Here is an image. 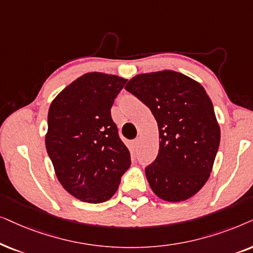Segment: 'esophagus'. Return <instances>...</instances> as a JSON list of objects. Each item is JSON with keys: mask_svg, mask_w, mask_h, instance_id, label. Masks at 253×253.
Wrapping results in <instances>:
<instances>
[{"mask_svg": "<svg viewBox=\"0 0 253 253\" xmlns=\"http://www.w3.org/2000/svg\"><path fill=\"white\" fill-rule=\"evenodd\" d=\"M139 144H140V139H135V140L132 141V147L135 150L137 149V148H139Z\"/></svg>", "mask_w": 253, "mask_h": 253, "instance_id": "obj_1", "label": "esophagus"}]
</instances>
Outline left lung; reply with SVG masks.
Instances as JSON below:
<instances>
[{
    "label": "left lung",
    "mask_w": 253,
    "mask_h": 253,
    "mask_svg": "<svg viewBox=\"0 0 253 253\" xmlns=\"http://www.w3.org/2000/svg\"><path fill=\"white\" fill-rule=\"evenodd\" d=\"M125 89L149 107L158 125L160 149L144 169L151 190L170 203L193 197L210 178L220 146V127L207 92L173 70L140 74Z\"/></svg>",
    "instance_id": "left-lung-1"
}]
</instances>
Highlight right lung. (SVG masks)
<instances>
[{"label":"right lung","mask_w":253,"mask_h":253,"mask_svg":"<svg viewBox=\"0 0 253 253\" xmlns=\"http://www.w3.org/2000/svg\"><path fill=\"white\" fill-rule=\"evenodd\" d=\"M126 82L109 74H84L49 106L47 154L65 190L84 203L112 198L130 167L129 150L111 117Z\"/></svg>","instance_id":"add662e5"}]
</instances>
